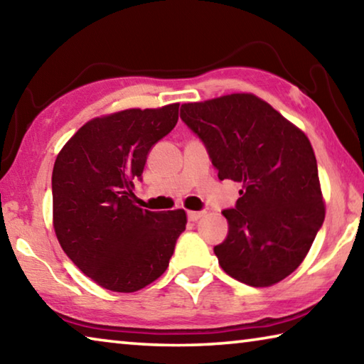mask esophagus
<instances>
[{
  "label": "esophagus",
  "mask_w": 364,
  "mask_h": 364,
  "mask_svg": "<svg viewBox=\"0 0 364 364\" xmlns=\"http://www.w3.org/2000/svg\"><path fill=\"white\" fill-rule=\"evenodd\" d=\"M205 215V212H196V210H189L188 212V220L189 221H197Z\"/></svg>",
  "instance_id": "obj_1"
}]
</instances>
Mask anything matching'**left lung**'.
Here are the masks:
<instances>
[{
    "mask_svg": "<svg viewBox=\"0 0 364 364\" xmlns=\"http://www.w3.org/2000/svg\"><path fill=\"white\" fill-rule=\"evenodd\" d=\"M181 119L207 146L220 180L242 184L230 225L215 245L220 267L252 287H269L304 262L326 205L306 134L267 101L232 93L181 106Z\"/></svg>",
    "mask_w": 364,
    "mask_h": 364,
    "instance_id": "left-lung-1",
    "label": "left lung"
}]
</instances>
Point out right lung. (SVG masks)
Listing matches in <instances>:
<instances>
[{
  "instance_id": "add662e5",
  "label": "right lung",
  "mask_w": 364,
  "mask_h": 364,
  "mask_svg": "<svg viewBox=\"0 0 364 364\" xmlns=\"http://www.w3.org/2000/svg\"><path fill=\"white\" fill-rule=\"evenodd\" d=\"M180 104L125 109L86 122L53 168V226L60 247L97 286L136 292L165 273L186 230L183 208L134 205L151 147L173 130Z\"/></svg>"
}]
</instances>
